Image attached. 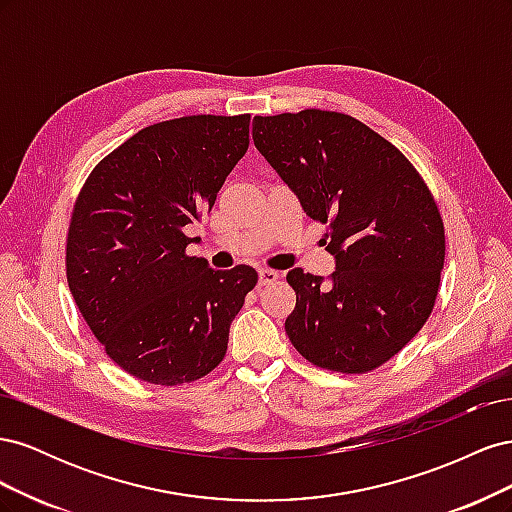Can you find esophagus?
Wrapping results in <instances>:
<instances>
[{"instance_id":"esophagus-1","label":"esophagus","mask_w":512,"mask_h":512,"mask_svg":"<svg viewBox=\"0 0 512 512\" xmlns=\"http://www.w3.org/2000/svg\"><path fill=\"white\" fill-rule=\"evenodd\" d=\"M277 277H280V273L277 271H273V269H260L258 271V284L260 286H269V284H273Z\"/></svg>"}]
</instances>
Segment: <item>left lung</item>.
Wrapping results in <instances>:
<instances>
[{
  "instance_id": "obj_1",
  "label": "left lung",
  "mask_w": 512,
  "mask_h": 512,
  "mask_svg": "<svg viewBox=\"0 0 512 512\" xmlns=\"http://www.w3.org/2000/svg\"><path fill=\"white\" fill-rule=\"evenodd\" d=\"M256 149L327 224L329 286L292 269V346L316 367L367 374L423 329L444 267V222L427 183L393 143L344 113L254 117Z\"/></svg>"
}]
</instances>
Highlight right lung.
Wrapping results in <instances>:
<instances>
[{"mask_svg": "<svg viewBox=\"0 0 512 512\" xmlns=\"http://www.w3.org/2000/svg\"><path fill=\"white\" fill-rule=\"evenodd\" d=\"M250 145V115L153 123L91 170L66 243L72 297L91 333L130 376L177 386L207 376L258 273L209 269L185 254Z\"/></svg>", "mask_w": 512, "mask_h": 512, "instance_id": "right-lung-1", "label": "right lung"}]
</instances>
